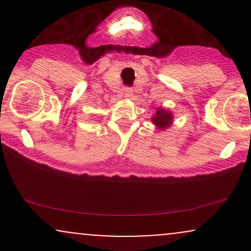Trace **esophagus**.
<instances>
[{
    "mask_svg": "<svg viewBox=\"0 0 251 251\" xmlns=\"http://www.w3.org/2000/svg\"><path fill=\"white\" fill-rule=\"evenodd\" d=\"M124 92H125V96H127V97H131L132 96V88L131 87H125L124 88Z\"/></svg>",
    "mask_w": 251,
    "mask_h": 251,
    "instance_id": "obj_1",
    "label": "esophagus"
}]
</instances>
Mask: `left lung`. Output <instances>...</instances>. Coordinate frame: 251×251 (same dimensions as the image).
Returning a JSON list of instances; mask_svg holds the SVG:
<instances>
[{
    "label": "left lung",
    "mask_w": 251,
    "mask_h": 251,
    "mask_svg": "<svg viewBox=\"0 0 251 251\" xmlns=\"http://www.w3.org/2000/svg\"><path fill=\"white\" fill-rule=\"evenodd\" d=\"M152 122L159 128H166L172 123V114L165 109H157L155 116L152 118Z\"/></svg>",
    "instance_id": "1"
}]
</instances>
